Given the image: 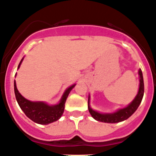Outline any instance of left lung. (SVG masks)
<instances>
[{
	"label": "left lung",
	"instance_id": "obj_1",
	"mask_svg": "<svg viewBox=\"0 0 156 156\" xmlns=\"http://www.w3.org/2000/svg\"><path fill=\"white\" fill-rule=\"evenodd\" d=\"M139 91H138V93L136 94V96L135 97V98L126 107L118 109L117 111L114 112L101 113L91 108V106H90V94H88V108L91 115L93 117V119H94L96 121H98V122H105V123H118V122H121L126 120L131 115H132L133 113L137 110L139 105L142 102V98H143L144 95L143 75H142V72L141 69L139 70Z\"/></svg>",
	"mask_w": 156,
	"mask_h": 156
}]
</instances>
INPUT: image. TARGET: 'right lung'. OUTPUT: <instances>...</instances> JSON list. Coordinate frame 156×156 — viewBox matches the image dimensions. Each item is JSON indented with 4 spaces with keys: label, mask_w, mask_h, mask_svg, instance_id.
Masks as SVG:
<instances>
[{
    "label": "right lung",
    "mask_w": 156,
    "mask_h": 156,
    "mask_svg": "<svg viewBox=\"0 0 156 156\" xmlns=\"http://www.w3.org/2000/svg\"><path fill=\"white\" fill-rule=\"evenodd\" d=\"M23 60H24V58L21 59L19 63L17 69H19ZM17 74L15 75V76ZM75 85L76 84H74L65 90L58 104L50 105L45 101H32L26 99L17 90L15 80L14 82L16 100H17L20 108L27 118H29L30 120H32L35 123L40 125H48L52 122H56L62 117L64 111H65V104L67 98Z\"/></svg>",
    "instance_id": "1"
}]
</instances>
